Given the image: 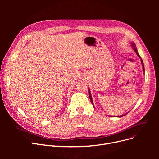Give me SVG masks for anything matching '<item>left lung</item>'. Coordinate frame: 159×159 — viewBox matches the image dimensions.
Masks as SVG:
<instances>
[{
    "mask_svg": "<svg viewBox=\"0 0 159 159\" xmlns=\"http://www.w3.org/2000/svg\"><path fill=\"white\" fill-rule=\"evenodd\" d=\"M131 46L133 47V49H134V51L135 52V53H137V55L139 56V57H140V58H141V57H140V56L139 55V53H138V52H137V48H136V46H135V43H131ZM141 61V63H142V65H143V71H144V63H143V60H140ZM88 93H89V98H90V101H91V103H92V104L93 105V100H92V97H91V93H90V90H89V89H88ZM127 113H126V114H124V115H120V116H117L118 117H121V116H125L126 115Z\"/></svg>",
    "mask_w": 159,
    "mask_h": 159,
    "instance_id": "obj_1",
    "label": "left lung"
}]
</instances>
